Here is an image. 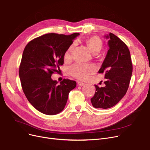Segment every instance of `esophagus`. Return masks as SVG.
Returning <instances> with one entry per match:
<instances>
[{
    "mask_svg": "<svg viewBox=\"0 0 150 150\" xmlns=\"http://www.w3.org/2000/svg\"><path fill=\"white\" fill-rule=\"evenodd\" d=\"M78 86H84L85 84V83H84L83 82H81V81H78Z\"/></svg>",
    "mask_w": 150,
    "mask_h": 150,
    "instance_id": "esophagus-1",
    "label": "esophagus"
}]
</instances>
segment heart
Returning <instances> with one entry per match:
<instances>
[{
  "instance_id": "heart-1",
  "label": "heart",
  "mask_w": 150,
  "mask_h": 150,
  "mask_svg": "<svg viewBox=\"0 0 150 150\" xmlns=\"http://www.w3.org/2000/svg\"><path fill=\"white\" fill-rule=\"evenodd\" d=\"M90 50L93 53H98L103 47V44L101 39L96 36L89 38L86 41ZM75 44L71 45L64 54V59L66 60L70 59L72 56V52L74 49ZM96 70V66L93 64H84V63L78 62L70 66L69 68V72L74 76L80 80H86L89 76L95 72Z\"/></svg>"
}]
</instances>
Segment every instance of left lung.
I'll return each instance as SVG.
<instances>
[{"label":"left lung","instance_id":"left-lung-1","mask_svg":"<svg viewBox=\"0 0 150 150\" xmlns=\"http://www.w3.org/2000/svg\"><path fill=\"white\" fill-rule=\"evenodd\" d=\"M105 38L109 39V50L98 72L105 74V86L99 88L95 84L96 93L91 99L94 108L101 109L110 108L119 103L127 92L132 73L127 45L111 33Z\"/></svg>","mask_w":150,"mask_h":150}]
</instances>
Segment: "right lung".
<instances>
[{"label": "right lung", "instance_id": "obj_1", "mask_svg": "<svg viewBox=\"0 0 150 150\" xmlns=\"http://www.w3.org/2000/svg\"><path fill=\"white\" fill-rule=\"evenodd\" d=\"M79 35L48 33L33 39L25 46L19 78L27 100L39 112L50 115L61 112L69 93L76 87L75 81L64 79L58 84L51 76L54 72H59L66 50Z\"/></svg>", "mask_w": 150, "mask_h": 150}]
</instances>
